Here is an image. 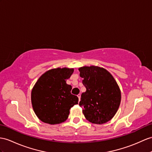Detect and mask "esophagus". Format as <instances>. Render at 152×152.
<instances>
[{
    "label": "esophagus",
    "mask_w": 152,
    "mask_h": 152,
    "mask_svg": "<svg viewBox=\"0 0 152 152\" xmlns=\"http://www.w3.org/2000/svg\"><path fill=\"white\" fill-rule=\"evenodd\" d=\"M77 97H78L79 100V101H80V94H79L78 95H77Z\"/></svg>",
    "instance_id": "34e87169"
}]
</instances>
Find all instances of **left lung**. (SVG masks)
Here are the masks:
<instances>
[{
    "label": "left lung",
    "instance_id": "left-lung-1",
    "mask_svg": "<svg viewBox=\"0 0 152 152\" xmlns=\"http://www.w3.org/2000/svg\"><path fill=\"white\" fill-rule=\"evenodd\" d=\"M86 91L81 95L79 106L90 123H107L117 113L121 94L117 82L109 72L103 68L91 66L79 69Z\"/></svg>",
    "mask_w": 152,
    "mask_h": 152
}]
</instances>
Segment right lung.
<instances>
[{"label":"right lung","mask_w":152,"mask_h":152,"mask_svg":"<svg viewBox=\"0 0 152 152\" xmlns=\"http://www.w3.org/2000/svg\"><path fill=\"white\" fill-rule=\"evenodd\" d=\"M74 69L55 68L40 77L31 91V104L39 119L45 123L57 124L68 119L69 110L78 104L79 98L71 94L66 84Z\"/></svg>","instance_id":"1"}]
</instances>
